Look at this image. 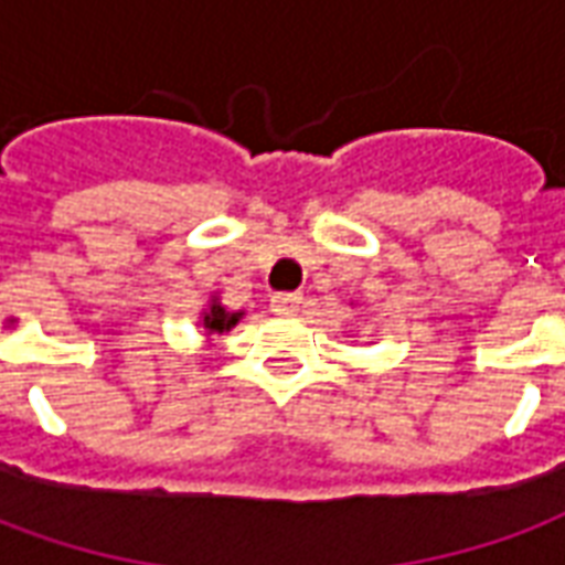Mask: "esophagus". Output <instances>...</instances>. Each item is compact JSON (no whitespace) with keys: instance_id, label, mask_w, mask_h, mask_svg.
Segmentation results:
<instances>
[{"instance_id":"1","label":"esophagus","mask_w":565,"mask_h":565,"mask_svg":"<svg viewBox=\"0 0 565 565\" xmlns=\"http://www.w3.org/2000/svg\"><path fill=\"white\" fill-rule=\"evenodd\" d=\"M299 306H302V296L299 294L271 296V311H278V315H296Z\"/></svg>"}]
</instances>
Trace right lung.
<instances>
[{"label": "right lung", "mask_w": 565, "mask_h": 565, "mask_svg": "<svg viewBox=\"0 0 565 565\" xmlns=\"http://www.w3.org/2000/svg\"><path fill=\"white\" fill-rule=\"evenodd\" d=\"M242 318H245V311H230V308L221 302V296L211 294L209 306L199 311L196 327H202V330H205V339H211V335H223V332L233 330Z\"/></svg>", "instance_id": "obj_1"}]
</instances>
